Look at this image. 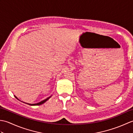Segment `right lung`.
<instances>
[{
	"mask_svg": "<svg viewBox=\"0 0 133 133\" xmlns=\"http://www.w3.org/2000/svg\"><path fill=\"white\" fill-rule=\"evenodd\" d=\"M14 97H15L16 99H18V100H19V99L18 98H17L16 97V96H15V95H14ZM51 97V96H50V97H49V98H46V99H45L44 100H43V101H42L41 102H39V103H34V104H30V103H25V102H24V103H26V104H29V105H31V106H36V105H41V104H43V103H45V102H46L48 100V99H49V98H50V97ZM20 101V100H19Z\"/></svg>",
	"mask_w": 133,
	"mask_h": 133,
	"instance_id": "obj_1",
	"label": "right lung"
}]
</instances>
